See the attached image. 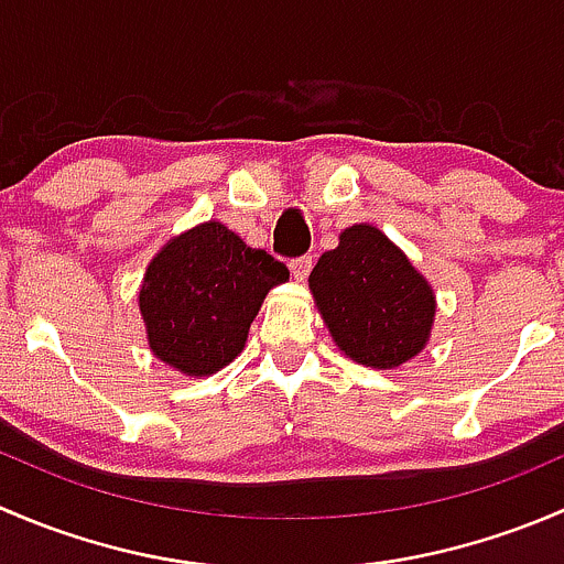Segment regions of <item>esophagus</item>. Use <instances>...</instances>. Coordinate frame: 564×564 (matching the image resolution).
Here are the masks:
<instances>
[{"label":"esophagus","mask_w":564,"mask_h":564,"mask_svg":"<svg viewBox=\"0 0 564 564\" xmlns=\"http://www.w3.org/2000/svg\"><path fill=\"white\" fill-rule=\"evenodd\" d=\"M311 267H314L311 256H297V259L289 261V270H292V275L297 278V281H305V278H308Z\"/></svg>","instance_id":"1"}]
</instances>
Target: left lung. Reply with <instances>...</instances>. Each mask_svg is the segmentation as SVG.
Here are the masks:
<instances>
[{"mask_svg":"<svg viewBox=\"0 0 564 564\" xmlns=\"http://www.w3.org/2000/svg\"><path fill=\"white\" fill-rule=\"evenodd\" d=\"M335 346L355 362L390 371L429 344L436 297L395 242L377 226L340 231L308 278Z\"/></svg>","mask_w":564,"mask_h":564,"instance_id":"8db88e82","label":"left lung"}]
</instances>
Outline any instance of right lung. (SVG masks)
Instances as JSON below:
<instances>
[{
    "label": "right lung",
    "instance_id": "right-lung-1",
    "mask_svg": "<svg viewBox=\"0 0 564 564\" xmlns=\"http://www.w3.org/2000/svg\"><path fill=\"white\" fill-rule=\"evenodd\" d=\"M286 278V264L218 220L193 226L158 250L141 281L152 355L185 377L220 371L246 346L267 292Z\"/></svg>",
    "mask_w": 564,
    "mask_h": 564
}]
</instances>
